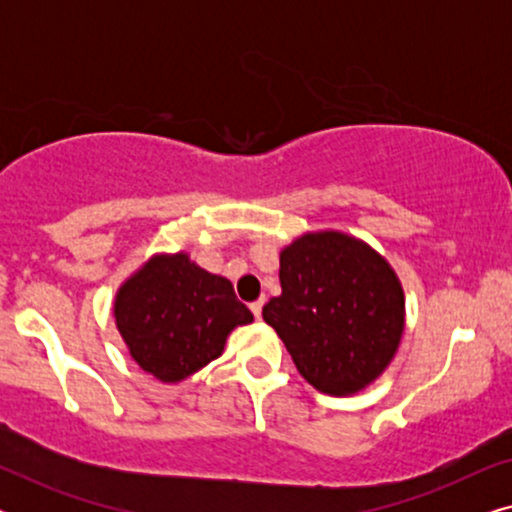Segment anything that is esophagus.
Returning a JSON list of instances; mask_svg holds the SVG:
<instances>
[{
    "instance_id": "34e87169",
    "label": "esophagus",
    "mask_w": 512,
    "mask_h": 512,
    "mask_svg": "<svg viewBox=\"0 0 512 512\" xmlns=\"http://www.w3.org/2000/svg\"><path fill=\"white\" fill-rule=\"evenodd\" d=\"M263 303H265V300L261 298V300H256V303H251L249 307H251V312H254V317L256 319H261V312H263Z\"/></svg>"
}]
</instances>
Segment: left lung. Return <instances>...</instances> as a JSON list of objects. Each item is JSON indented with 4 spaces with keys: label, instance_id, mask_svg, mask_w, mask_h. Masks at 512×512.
<instances>
[{
    "label": "left lung",
    "instance_id": "1",
    "mask_svg": "<svg viewBox=\"0 0 512 512\" xmlns=\"http://www.w3.org/2000/svg\"><path fill=\"white\" fill-rule=\"evenodd\" d=\"M282 296L263 307L298 373L328 396L370 387L394 361L405 293L387 258L340 230L303 233L279 251Z\"/></svg>",
    "mask_w": 512,
    "mask_h": 512
}]
</instances>
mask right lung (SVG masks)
I'll use <instances>...</instances> for the list:
<instances>
[{
  "label": "right lung",
  "mask_w": 512,
  "mask_h": 512,
  "mask_svg": "<svg viewBox=\"0 0 512 512\" xmlns=\"http://www.w3.org/2000/svg\"><path fill=\"white\" fill-rule=\"evenodd\" d=\"M114 319L137 366L177 384L219 359L228 335L254 314L237 300L230 279L177 251L153 254L118 286Z\"/></svg>",
  "instance_id": "right-lung-1"
}]
</instances>
